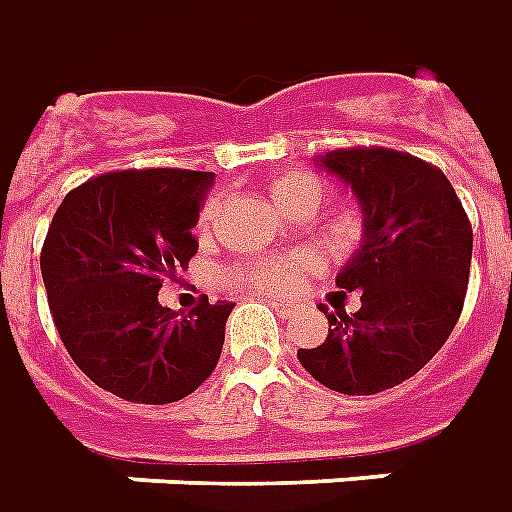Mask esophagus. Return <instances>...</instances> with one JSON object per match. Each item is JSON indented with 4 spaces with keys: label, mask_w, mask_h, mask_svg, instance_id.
<instances>
[{
    "label": "esophagus",
    "mask_w": 512,
    "mask_h": 512,
    "mask_svg": "<svg viewBox=\"0 0 512 512\" xmlns=\"http://www.w3.org/2000/svg\"><path fill=\"white\" fill-rule=\"evenodd\" d=\"M267 304L279 312V315H293V312H296V304H290V301H281V298H270Z\"/></svg>",
    "instance_id": "1"
}]
</instances>
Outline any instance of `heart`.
<instances>
[{"label": "heart", "instance_id": "obj_1", "mask_svg": "<svg viewBox=\"0 0 512 512\" xmlns=\"http://www.w3.org/2000/svg\"><path fill=\"white\" fill-rule=\"evenodd\" d=\"M267 194L290 216H312L327 197V183L318 174H310V171H284V174H276L267 183ZM216 214H219V197L211 194V197L202 200L200 211H197V225L194 228H197L200 236H205L214 228ZM315 267H318V262L310 253L267 256V259H248V262L233 264L231 270L225 273V281L231 287L250 290V293L284 296V293L296 290Z\"/></svg>", "mask_w": 512, "mask_h": 512}]
</instances>
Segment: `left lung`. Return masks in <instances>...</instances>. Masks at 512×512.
Here are the masks:
<instances>
[{
  "mask_svg": "<svg viewBox=\"0 0 512 512\" xmlns=\"http://www.w3.org/2000/svg\"><path fill=\"white\" fill-rule=\"evenodd\" d=\"M318 166L352 185L363 245L338 273L360 310L321 304L327 341L301 366L341 394H377L417 375L454 332L471 276V219L440 168L383 146L327 152Z\"/></svg>",
  "mask_w": 512,
  "mask_h": 512,
  "instance_id": "8db88e82",
  "label": "left lung"
}]
</instances>
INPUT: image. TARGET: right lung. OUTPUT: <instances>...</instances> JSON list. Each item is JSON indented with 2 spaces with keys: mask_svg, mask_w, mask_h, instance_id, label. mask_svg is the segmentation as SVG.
I'll use <instances>...</instances> for the list:
<instances>
[{
  "mask_svg": "<svg viewBox=\"0 0 512 512\" xmlns=\"http://www.w3.org/2000/svg\"><path fill=\"white\" fill-rule=\"evenodd\" d=\"M214 180L191 168L106 171L72 188L41 248V279L61 344L84 375L129 403L163 406L197 392L225 344L231 301L188 312L160 304L197 239Z\"/></svg>",
  "mask_w": 512,
  "mask_h": 512,
  "instance_id": "1",
  "label": "right lung"
}]
</instances>
